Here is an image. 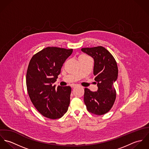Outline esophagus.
Returning <instances> with one entry per match:
<instances>
[{"label": "esophagus", "mask_w": 149, "mask_h": 149, "mask_svg": "<svg viewBox=\"0 0 149 149\" xmlns=\"http://www.w3.org/2000/svg\"><path fill=\"white\" fill-rule=\"evenodd\" d=\"M76 86H77V85L76 84H72L70 85V86H71L72 88H74V87H76Z\"/></svg>", "instance_id": "esophagus-1"}]
</instances>
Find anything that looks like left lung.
Here are the masks:
<instances>
[{
	"label": "left lung",
	"instance_id": "8db88e82",
	"mask_svg": "<svg viewBox=\"0 0 149 149\" xmlns=\"http://www.w3.org/2000/svg\"><path fill=\"white\" fill-rule=\"evenodd\" d=\"M82 52L94 59L93 74L97 83V92L84 89V100L87 110L95 115L107 113L116 99V90L113 83L118 78V69L113 56L103 46L84 47Z\"/></svg>",
	"mask_w": 149,
	"mask_h": 149
}]
</instances>
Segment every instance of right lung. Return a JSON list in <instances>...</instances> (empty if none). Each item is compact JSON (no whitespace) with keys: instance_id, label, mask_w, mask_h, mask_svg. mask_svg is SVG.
<instances>
[{"instance_id":"obj_1","label":"right lung","mask_w":149,"mask_h":149,"mask_svg":"<svg viewBox=\"0 0 149 149\" xmlns=\"http://www.w3.org/2000/svg\"><path fill=\"white\" fill-rule=\"evenodd\" d=\"M73 49L47 47L31 58L26 73V86L30 99L43 116L56 119L68 111L71 88L53 86L65 60Z\"/></svg>"}]
</instances>
